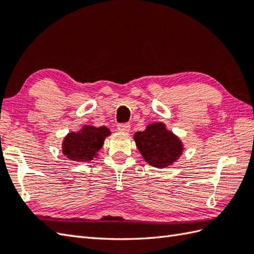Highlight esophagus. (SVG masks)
Returning <instances> with one entry per match:
<instances>
[{"label":"esophagus","instance_id":"obj_1","mask_svg":"<svg viewBox=\"0 0 254 254\" xmlns=\"http://www.w3.org/2000/svg\"><path fill=\"white\" fill-rule=\"evenodd\" d=\"M118 130L123 133H127L131 130V126L128 123H121L118 126Z\"/></svg>","mask_w":254,"mask_h":254}]
</instances>
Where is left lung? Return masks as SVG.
<instances>
[{
  "instance_id": "left-lung-1",
  "label": "left lung",
  "mask_w": 254,
  "mask_h": 254,
  "mask_svg": "<svg viewBox=\"0 0 254 254\" xmlns=\"http://www.w3.org/2000/svg\"><path fill=\"white\" fill-rule=\"evenodd\" d=\"M134 141L145 161L156 168L172 165L183 152L180 138L161 122L150 123L145 131L136 132Z\"/></svg>"
}]
</instances>
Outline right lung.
<instances>
[{
	"label": "right lung",
	"mask_w": 254,
	"mask_h": 254,
	"mask_svg": "<svg viewBox=\"0 0 254 254\" xmlns=\"http://www.w3.org/2000/svg\"><path fill=\"white\" fill-rule=\"evenodd\" d=\"M110 134L107 127L84 126L78 132H71L64 137L62 152L74 161H90L97 157V152Z\"/></svg>",
	"instance_id": "add662e5"
}]
</instances>
